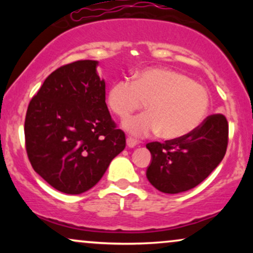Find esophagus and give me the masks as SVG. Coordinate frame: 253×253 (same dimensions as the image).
Returning <instances> with one entry per match:
<instances>
[{
    "mask_svg": "<svg viewBox=\"0 0 253 253\" xmlns=\"http://www.w3.org/2000/svg\"><path fill=\"white\" fill-rule=\"evenodd\" d=\"M126 143H127V146H128L129 149H130V147L136 146V144H138V143H136V141L134 140V139H132V138H127Z\"/></svg>",
    "mask_w": 253,
    "mask_h": 253,
    "instance_id": "1",
    "label": "esophagus"
}]
</instances>
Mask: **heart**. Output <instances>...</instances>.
<instances>
[{"mask_svg": "<svg viewBox=\"0 0 253 253\" xmlns=\"http://www.w3.org/2000/svg\"><path fill=\"white\" fill-rule=\"evenodd\" d=\"M106 102L110 112L123 120L146 103L147 112L128 119L125 129L134 136L159 130L164 139L181 138L195 129L210 106L203 86L169 69H145L133 76V82L117 81L110 85Z\"/></svg>", "mask_w": 253, "mask_h": 253, "instance_id": "heart-1", "label": "heart"}]
</instances>
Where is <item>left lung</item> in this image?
Listing matches in <instances>:
<instances>
[{"instance_id":"8db88e82","label":"left lung","mask_w":253,"mask_h":253,"mask_svg":"<svg viewBox=\"0 0 253 253\" xmlns=\"http://www.w3.org/2000/svg\"><path fill=\"white\" fill-rule=\"evenodd\" d=\"M228 144V123L213 114L188 134L146 147L152 156L146 177L156 189L178 194L205 181L222 161Z\"/></svg>"}]
</instances>
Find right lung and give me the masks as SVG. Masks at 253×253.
<instances>
[{
	"label": "right lung",
	"mask_w": 253,
	"mask_h": 253,
	"mask_svg": "<svg viewBox=\"0 0 253 253\" xmlns=\"http://www.w3.org/2000/svg\"><path fill=\"white\" fill-rule=\"evenodd\" d=\"M96 60L60 66L28 104L26 151L32 167L54 189L77 195L102 178L126 138L109 114Z\"/></svg>",
	"instance_id": "right-lung-1"
}]
</instances>
